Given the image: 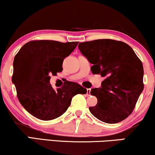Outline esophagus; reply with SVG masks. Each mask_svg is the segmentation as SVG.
I'll use <instances>...</instances> for the list:
<instances>
[{
    "label": "esophagus",
    "instance_id": "obj_1",
    "mask_svg": "<svg viewBox=\"0 0 155 155\" xmlns=\"http://www.w3.org/2000/svg\"><path fill=\"white\" fill-rule=\"evenodd\" d=\"M87 96H90V93H91V89H87Z\"/></svg>",
    "mask_w": 155,
    "mask_h": 155
}]
</instances>
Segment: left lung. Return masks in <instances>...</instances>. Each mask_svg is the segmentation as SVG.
Segmentation results:
<instances>
[{"mask_svg": "<svg viewBox=\"0 0 155 155\" xmlns=\"http://www.w3.org/2000/svg\"><path fill=\"white\" fill-rule=\"evenodd\" d=\"M79 49L93 64L91 71L104 80L91 94L97 98L89 111L99 120L115 124L134 110L144 89L142 61L128 44L111 39L79 43Z\"/></svg>", "mask_w": 155, "mask_h": 155, "instance_id": "8db88e82", "label": "left lung"}]
</instances>
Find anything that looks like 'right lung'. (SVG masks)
Instances as JSON below:
<instances>
[{"label":"right lung","instance_id":"add662e5","mask_svg":"<svg viewBox=\"0 0 155 155\" xmlns=\"http://www.w3.org/2000/svg\"><path fill=\"white\" fill-rule=\"evenodd\" d=\"M77 45V41H32L15 55L12 82L21 105L32 116L45 121L57 118L66 112L74 96L87 93L74 82L56 90L50 84L51 74L62 71L64 59Z\"/></svg>","mask_w":155,"mask_h":155}]
</instances>
